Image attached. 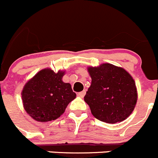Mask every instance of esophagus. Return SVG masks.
Here are the masks:
<instances>
[{"instance_id": "esophagus-1", "label": "esophagus", "mask_w": 158, "mask_h": 158, "mask_svg": "<svg viewBox=\"0 0 158 158\" xmlns=\"http://www.w3.org/2000/svg\"><path fill=\"white\" fill-rule=\"evenodd\" d=\"M85 94H86L85 90H83V91L79 92V93L77 94V95H78L79 97H81V98H84V95H85Z\"/></svg>"}]
</instances>
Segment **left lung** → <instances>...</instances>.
<instances>
[{"label":"left lung","instance_id":"left-lung-1","mask_svg":"<svg viewBox=\"0 0 158 158\" xmlns=\"http://www.w3.org/2000/svg\"><path fill=\"white\" fill-rule=\"evenodd\" d=\"M91 84L84 96L92 114L108 123L121 122L130 116L137 101L135 82L122 68L110 64L87 68Z\"/></svg>","mask_w":158,"mask_h":158}]
</instances>
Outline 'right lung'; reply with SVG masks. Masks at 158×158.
<instances>
[{
    "mask_svg": "<svg viewBox=\"0 0 158 158\" xmlns=\"http://www.w3.org/2000/svg\"><path fill=\"white\" fill-rule=\"evenodd\" d=\"M65 71L43 69L26 83L21 92L24 110L33 119L48 122L63 114L76 94L62 77Z\"/></svg>",
    "mask_w": 158,
    "mask_h": 158,
    "instance_id": "1",
    "label": "right lung"
}]
</instances>
